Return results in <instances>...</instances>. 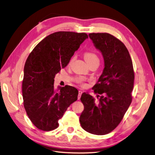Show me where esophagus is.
<instances>
[{"instance_id":"esophagus-1","label":"esophagus","mask_w":155,"mask_h":155,"mask_svg":"<svg viewBox=\"0 0 155 155\" xmlns=\"http://www.w3.org/2000/svg\"><path fill=\"white\" fill-rule=\"evenodd\" d=\"M82 93H83L82 91H79V93H78V100L80 99V97H81V96Z\"/></svg>"}]
</instances>
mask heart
Segmentation results:
<instances>
[{
  "label": "heart",
  "instance_id": "obj_1",
  "mask_svg": "<svg viewBox=\"0 0 155 155\" xmlns=\"http://www.w3.org/2000/svg\"><path fill=\"white\" fill-rule=\"evenodd\" d=\"M84 58H85V61L88 63V64H90L94 62L99 61V59H98L97 55L92 51H86L84 53ZM76 82L79 85H80L81 86H84L85 85V79L83 78H78L76 79Z\"/></svg>",
  "mask_w": 155,
  "mask_h": 155
}]
</instances>
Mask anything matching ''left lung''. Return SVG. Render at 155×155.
Returning <instances> with one entry per match:
<instances>
[{"label":"left lung","mask_w":155,"mask_h":155,"mask_svg":"<svg viewBox=\"0 0 155 155\" xmlns=\"http://www.w3.org/2000/svg\"><path fill=\"white\" fill-rule=\"evenodd\" d=\"M88 36L102 53L105 67L92 88L98 102L88 94H82L84 110L79 121L87 132L104 135L120 124L131 104L134 72L129 51L120 40L107 33Z\"/></svg>","instance_id":"8db88e82"}]
</instances>
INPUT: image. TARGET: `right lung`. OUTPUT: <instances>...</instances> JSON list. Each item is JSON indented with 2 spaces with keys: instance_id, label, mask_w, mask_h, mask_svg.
Returning <instances> with one entry per match:
<instances>
[{
  "instance_id": "obj_1",
  "label": "right lung",
  "mask_w": 155,
  "mask_h": 155,
  "mask_svg": "<svg viewBox=\"0 0 155 155\" xmlns=\"http://www.w3.org/2000/svg\"><path fill=\"white\" fill-rule=\"evenodd\" d=\"M87 38L85 33L55 32L37 44L28 57L22 85L23 104L37 129L50 131L58 128V120L78 100L76 88L65 85L56 90L54 78Z\"/></svg>"
}]
</instances>
